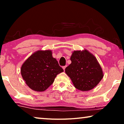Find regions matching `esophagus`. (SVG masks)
I'll return each mask as SVG.
<instances>
[{"mask_svg": "<svg viewBox=\"0 0 124 124\" xmlns=\"http://www.w3.org/2000/svg\"><path fill=\"white\" fill-rule=\"evenodd\" d=\"M66 67H67L66 66H63V67H62V68L63 69V70H65V68H66Z\"/></svg>", "mask_w": 124, "mask_h": 124, "instance_id": "esophagus-1", "label": "esophagus"}]
</instances>
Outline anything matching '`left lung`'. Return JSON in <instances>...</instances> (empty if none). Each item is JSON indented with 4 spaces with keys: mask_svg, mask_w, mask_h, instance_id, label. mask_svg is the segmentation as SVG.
Masks as SVG:
<instances>
[{
    "mask_svg": "<svg viewBox=\"0 0 124 124\" xmlns=\"http://www.w3.org/2000/svg\"><path fill=\"white\" fill-rule=\"evenodd\" d=\"M72 63L65 69L76 89L82 91L96 87L103 77L97 58L88 50H75L70 57Z\"/></svg>",
    "mask_w": 124,
    "mask_h": 124,
    "instance_id": "obj_1",
    "label": "left lung"
}]
</instances>
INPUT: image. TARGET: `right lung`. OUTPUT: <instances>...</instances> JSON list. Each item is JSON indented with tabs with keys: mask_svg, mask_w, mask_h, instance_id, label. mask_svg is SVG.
Wrapping results in <instances>:
<instances>
[{
	"mask_svg": "<svg viewBox=\"0 0 124 124\" xmlns=\"http://www.w3.org/2000/svg\"><path fill=\"white\" fill-rule=\"evenodd\" d=\"M63 72L51 50H38L22 64L21 73L28 86L37 92H43L52 84L59 73Z\"/></svg>",
	"mask_w": 124,
	"mask_h": 124,
	"instance_id": "1",
	"label": "right lung"
}]
</instances>
